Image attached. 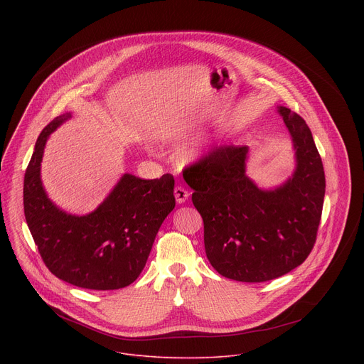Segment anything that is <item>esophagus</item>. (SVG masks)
Wrapping results in <instances>:
<instances>
[{
	"mask_svg": "<svg viewBox=\"0 0 364 364\" xmlns=\"http://www.w3.org/2000/svg\"><path fill=\"white\" fill-rule=\"evenodd\" d=\"M174 196H176V201H177L178 204H183V203H186V200L190 197V193H188L184 187L177 186V187L174 188Z\"/></svg>",
	"mask_w": 364,
	"mask_h": 364,
	"instance_id": "34e87169",
	"label": "esophagus"
}]
</instances>
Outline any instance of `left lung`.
<instances>
[{"instance_id": "left-lung-1", "label": "left lung", "mask_w": 364, "mask_h": 364, "mask_svg": "<svg viewBox=\"0 0 364 364\" xmlns=\"http://www.w3.org/2000/svg\"><path fill=\"white\" fill-rule=\"evenodd\" d=\"M277 111L295 151V170L282 184L262 188L246 174L247 146H220L190 167L207 259L222 277L240 282L271 281L299 267L321 219L326 176L313 134L298 114Z\"/></svg>"}]
</instances>
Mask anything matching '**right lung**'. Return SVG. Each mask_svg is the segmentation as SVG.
Listing matches in <instances>:
<instances>
[{
	"label": "right lung",
	"instance_id": "right-lung-1",
	"mask_svg": "<svg viewBox=\"0 0 364 364\" xmlns=\"http://www.w3.org/2000/svg\"><path fill=\"white\" fill-rule=\"evenodd\" d=\"M70 118V112L55 118L36 141L24 176L26 222L43 262L59 279L86 289H119L139 277L174 209V178L141 180L125 173L93 212L62 210L48 198L40 170L50 134Z\"/></svg>",
	"mask_w": 364,
	"mask_h": 364
}]
</instances>
